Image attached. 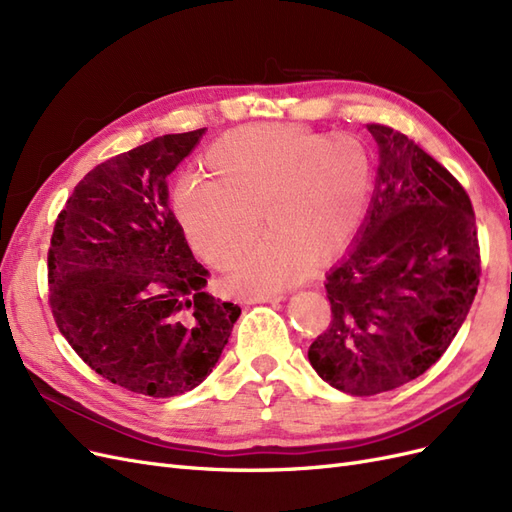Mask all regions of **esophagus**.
<instances>
[{
	"label": "esophagus",
	"instance_id": "34e87169",
	"mask_svg": "<svg viewBox=\"0 0 512 512\" xmlns=\"http://www.w3.org/2000/svg\"><path fill=\"white\" fill-rule=\"evenodd\" d=\"M252 303H275V301H284V292H271V294H256V297L250 299Z\"/></svg>",
	"mask_w": 512,
	"mask_h": 512
}]
</instances>
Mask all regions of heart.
<instances>
[{"instance_id":"1","label":"heart","mask_w":512,"mask_h":512,"mask_svg":"<svg viewBox=\"0 0 512 512\" xmlns=\"http://www.w3.org/2000/svg\"><path fill=\"white\" fill-rule=\"evenodd\" d=\"M211 177L179 179L173 205L194 250L228 267L260 228H271L232 269L241 294H265L301 280L314 256L342 250L361 220L367 158L344 138L297 126L256 123L222 136L205 156Z\"/></svg>"}]
</instances>
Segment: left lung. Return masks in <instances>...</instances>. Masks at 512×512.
<instances>
[{"label": "left lung", "instance_id": "1", "mask_svg": "<svg viewBox=\"0 0 512 512\" xmlns=\"http://www.w3.org/2000/svg\"><path fill=\"white\" fill-rule=\"evenodd\" d=\"M380 164L367 218L327 275L333 320L309 346L318 376L356 397L393 391L436 363L480 277L470 196L406 134L369 123Z\"/></svg>", "mask_w": 512, "mask_h": 512}]
</instances>
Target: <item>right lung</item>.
I'll return each instance as SVG.
<instances>
[{"instance_id": "right-lung-1", "label": "right lung", "mask_w": 512, "mask_h": 512, "mask_svg": "<svg viewBox=\"0 0 512 512\" xmlns=\"http://www.w3.org/2000/svg\"><path fill=\"white\" fill-rule=\"evenodd\" d=\"M205 128L164 134L98 164L57 215L49 303L59 333L117 386L149 397L192 391L241 314L211 297L168 207L166 179Z\"/></svg>"}]
</instances>
